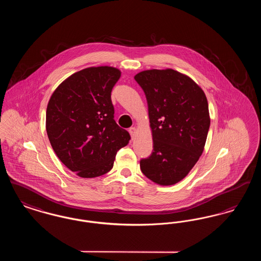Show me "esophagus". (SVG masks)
I'll use <instances>...</instances> for the list:
<instances>
[{"label": "esophagus", "mask_w": 261, "mask_h": 261, "mask_svg": "<svg viewBox=\"0 0 261 261\" xmlns=\"http://www.w3.org/2000/svg\"><path fill=\"white\" fill-rule=\"evenodd\" d=\"M129 133H130V135L132 137V139L135 137V134H136L137 129L135 127H131V128H129Z\"/></svg>", "instance_id": "1"}]
</instances>
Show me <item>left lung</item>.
Segmentation results:
<instances>
[{
  "mask_svg": "<svg viewBox=\"0 0 261 261\" xmlns=\"http://www.w3.org/2000/svg\"><path fill=\"white\" fill-rule=\"evenodd\" d=\"M149 109L153 151L140 162L152 182L170 186L186 177L201 155L211 117L204 92L189 76L171 68L135 75Z\"/></svg>",
  "mask_w": 261,
  "mask_h": 261,
  "instance_id": "obj_1",
  "label": "left lung"
}]
</instances>
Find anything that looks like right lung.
<instances>
[{"mask_svg": "<svg viewBox=\"0 0 261 261\" xmlns=\"http://www.w3.org/2000/svg\"><path fill=\"white\" fill-rule=\"evenodd\" d=\"M120 75L112 66L88 67L66 78L49 100L46 130L51 148L82 178L108 173L131 139L113 118L111 95Z\"/></svg>", "mask_w": 261, "mask_h": 261, "instance_id": "1", "label": "right lung"}]
</instances>
